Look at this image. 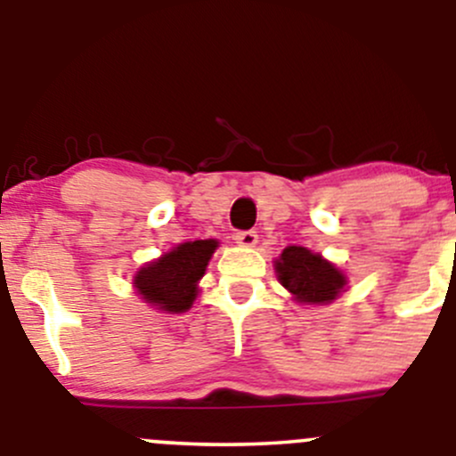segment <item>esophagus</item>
I'll use <instances>...</instances> for the list:
<instances>
[{
  "mask_svg": "<svg viewBox=\"0 0 456 456\" xmlns=\"http://www.w3.org/2000/svg\"><path fill=\"white\" fill-rule=\"evenodd\" d=\"M233 240H236L240 247H256V242H258V233H256V232H238L236 236H233Z\"/></svg>",
  "mask_w": 456,
  "mask_h": 456,
  "instance_id": "1",
  "label": "esophagus"
}]
</instances>
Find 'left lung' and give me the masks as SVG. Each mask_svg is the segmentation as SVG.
<instances>
[{
	"label": "left lung",
	"instance_id": "obj_1",
	"mask_svg": "<svg viewBox=\"0 0 456 456\" xmlns=\"http://www.w3.org/2000/svg\"><path fill=\"white\" fill-rule=\"evenodd\" d=\"M276 278L298 305H327L347 287V276L307 247L289 245L273 260Z\"/></svg>",
	"mask_w": 456,
	"mask_h": 456
}]
</instances>
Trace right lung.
I'll list each match as a JSON object with an SVG mask.
<instances>
[{
  "label": "right lung",
  "instance_id": "right-lung-1",
  "mask_svg": "<svg viewBox=\"0 0 456 456\" xmlns=\"http://www.w3.org/2000/svg\"><path fill=\"white\" fill-rule=\"evenodd\" d=\"M220 242L207 240L180 242L160 258L142 265L134 276L135 294L153 309L165 314L189 312L200 294V278L205 276L211 256Z\"/></svg>",
  "mask_w": 456,
  "mask_h": 456
}]
</instances>
